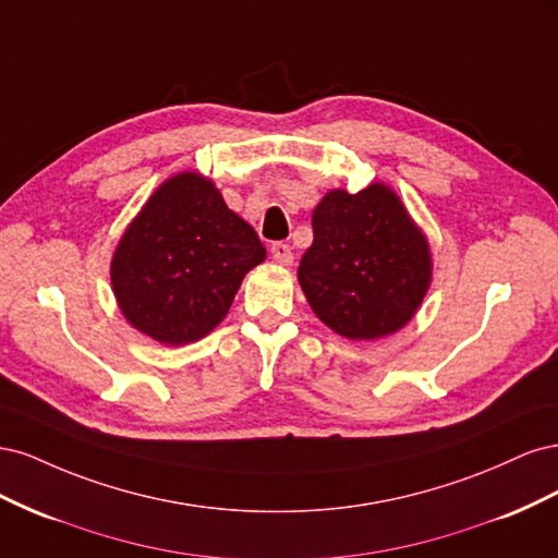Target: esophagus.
I'll use <instances>...</instances> for the list:
<instances>
[{"label":"esophagus","instance_id":"obj_1","mask_svg":"<svg viewBox=\"0 0 558 558\" xmlns=\"http://www.w3.org/2000/svg\"><path fill=\"white\" fill-rule=\"evenodd\" d=\"M269 251H272V258H275L279 265H291V263H293V251H291L289 244L275 242L272 246H269Z\"/></svg>","mask_w":558,"mask_h":558}]
</instances>
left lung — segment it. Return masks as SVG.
Returning a JSON list of instances; mask_svg holds the SVG:
<instances>
[{
	"label": "left lung",
	"mask_w": 558,
	"mask_h": 558,
	"mask_svg": "<svg viewBox=\"0 0 558 558\" xmlns=\"http://www.w3.org/2000/svg\"><path fill=\"white\" fill-rule=\"evenodd\" d=\"M314 242L298 267L312 312L347 340L404 328L433 281V253L391 185L328 191L312 214Z\"/></svg>",
	"instance_id": "left-lung-1"
}]
</instances>
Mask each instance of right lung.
I'll return each mask as SVG.
<instances>
[{
	"label": "right lung",
	"instance_id": "right-lung-1",
	"mask_svg": "<svg viewBox=\"0 0 558 558\" xmlns=\"http://www.w3.org/2000/svg\"><path fill=\"white\" fill-rule=\"evenodd\" d=\"M267 256L256 230L199 172L165 179L111 256V291L128 324L167 347L209 335Z\"/></svg>",
	"mask_w": 558,
	"mask_h": 558
}]
</instances>
